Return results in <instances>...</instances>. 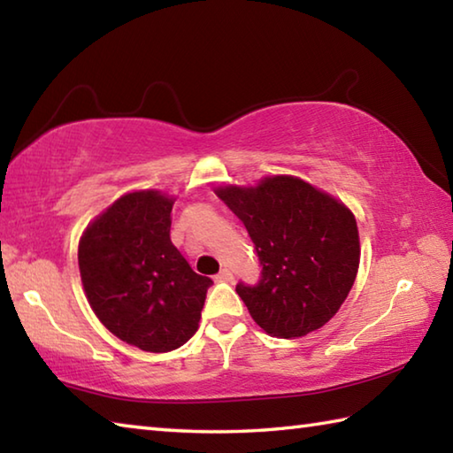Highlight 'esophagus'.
<instances>
[{
	"mask_svg": "<svg viewBox=\"0 0 453 453\" xmlns=\"http://www.w3.org/2000/svg\"><path fill=\"white\" fill-rule=\"evenodd\" d=\"M232 279H234V273L229 269H221L216 275V281H232Z\"/></svg>",
	"mask_w": 453,
	"mask_h": 453,
	"instance_id": "obj_1",
	"label": "esophagus"
}]
</instances>
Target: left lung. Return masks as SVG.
Wrapping results in <instances>:
<instances>
[{
    "mask_svg": "<svg viewBox=\"0 0 453 453\" xmlns=\"http://www.w3.org/2000/svg\"><path fill=\"white\" fill-rule=\"evenodd\" d=\"M257 253L261 275L235 291L263 331L297 339L328 323L357 279L360 243L347 205L293 176L219 188Z\"/></svg>",
    "mask_w": 453,
    "mask_h": 453,
    "instance_id": "8db88e82",
    "label": "left lung"
}]
</instances>
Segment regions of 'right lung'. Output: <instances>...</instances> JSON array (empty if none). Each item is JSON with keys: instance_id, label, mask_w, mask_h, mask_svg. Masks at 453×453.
<instances>
[{"instance_id": "1", "label": "right lung", "mask_w": 453, "mask_h": 453, "mask_svg": "<svg viewBox=\"0 0 453 453\" xmlns=\"http://www.w3.org/2000/svg\"><path fill=\"white\" fill-rule=\"evenodd\" d=\"M172 205L154 190L122 196L79 243L81 281L95 315L120 341L148 352L192 339L213 283L172 243Z\"/></svg>"}]
</instances>
